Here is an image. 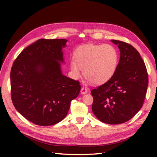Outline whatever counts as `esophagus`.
I'll use <instances>...</instances> for the list:
<instances>
[{"mask_svg":"<svg viewBox=\"0 0 157 157\" xmlns=\"http://www.w3.org/2000/svg\"><path fill=\"white\" fill-rule=\"evenodd\" d=\"M87 92H88V89L87 88H85V87L82 88V89H81V94H85Z\"/></svg>","mask_w":157,"mask_h":157,"instance_id":"obj_1","label":"esophagus"}]
</instances>
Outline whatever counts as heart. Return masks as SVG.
I'll return each mask as SVG.
<instances>
[{"label": "heart", "mask_w": 157, "mask_h": 157, "mask_svg": "<svg viewBox=\"0 0 157 157\" xmlns=\"http://www.w3.org/2000/svg\"><path fill=\"white\" fill-rule=\"evenodd\" d=\"M70 61L74 78H79L81 69L85 78L93 84H101L114 75L119 63V53L111 44H87L77 48Z\"/></svg>", "instance_id": "b5f03b06"}]
</instances>
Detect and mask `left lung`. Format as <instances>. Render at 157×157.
Here are the masks:
<instances>
[{
    "instance_id": "left-lung-1",
    "label": "left lung",
    "mask_w": 157,
    "mask_h": 157,
    "mask_svg": "<svg viewBox=\"0 0 157 157\" xmlns=\"http://www.w3.org/2000/svg\"><path fill=\"white\" fill-rule=\"evenodd\" d=\"M120 59L116 72L105 84L91 91L92 112L100 121L111 125L129 121L142 108L147 91L148 73L134 46L115 40Z\"/></svg>"
}]
</instances>
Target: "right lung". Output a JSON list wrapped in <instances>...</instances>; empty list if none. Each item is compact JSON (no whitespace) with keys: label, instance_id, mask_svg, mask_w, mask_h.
<instances>
[{"label":"right lung","instance_id":"obj_1","mask_svg":"<svg viewBox=\"0 0 157 157\" xmlns=\"http://www.w3.org/2000/svg\"><path fill=\"white\" fill-rule=\"evenodd\" d=\"M65 39H40L23 50L11 70L13 104L38 125H55L64 119L81 90L78 81L62 73Z\"/></svg>","mask_w":157,"mask_h":157}]
</instances>
